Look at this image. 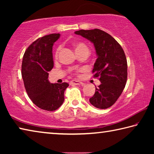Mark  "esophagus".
<instances>
[{"label":"esophagus","instance_id":"obj_1","mask_svg":"<svg viewBox=\"0 0 154 154\" xmlns=\"http://www.w3.org/2000/svg\"><path fill=\"white\" fill-rule=\"evenodd\" d=\"M71 85H84V83L77 80H72L71 82Z\"/></svg>","mask_w":154,"mask_h":154}]
</instances>
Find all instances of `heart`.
<instances>
[{
	"label": "heart",
	"instance_id": "b5f03b06",
	"mask_svg": "<svg viewBox=\"0 0 154 154\" xmlns=\"http://www.w3.org/2000/svg\"><path fill=\"white\" fill-rule=\"evenodd\" d=\"M75 51H76V52H79V51H84V50L89 51V49H88V47L85 45L84 43H83L82 42H78L77 43H75ZM60 49V48H58V49H57V50L56 51V56H57L58 54Z\"/></svg>",
	"mask_w": 154,
	"mask_h": 154
}]
</instances>
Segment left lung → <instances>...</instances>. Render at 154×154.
Returning a JSON list of instances; mask_svg holds the SVG:
<instances>
[{"label":"left lung","instance_id":"left-lung-1","mask_svg":"<svg viewBox=\"0 0 154 154\" xmlns=\"http://www.w3.org/2000/svg\"><path fill=\"white\" fill-rule=\"evenodd\" d=\"M75 34L91 41L97 55L92 72L101 83L96 87L90 103L100 109L110 107L122 94L127 81V60L123 49L113 36L100 29L80 30Z\"/></svg>","mask_w":154,"mask_h":154}]
</instances>
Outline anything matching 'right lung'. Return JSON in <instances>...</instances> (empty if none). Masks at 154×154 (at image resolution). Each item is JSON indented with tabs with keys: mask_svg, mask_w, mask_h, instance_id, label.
<instances>
[{
	"mask_svg": "<svg viewBox=\"0 0 154 154\" xmlns=\"http://www.w3.org/2000/svg\"><path fill=\"white\" fill-rule=\"evenodd\" d=\"M60 36L54 33L38 38L27 48L22 60V75L28 96L38 107L49 111L62 105L64 91L69 85L48 80V72L54 67L52 48Z\"/></svg>",
	"mask_w": 154,
	"mask_h": 154,
	"instance_id": "add662e5",
	"label": "right lung"
}]
</instances>
